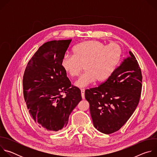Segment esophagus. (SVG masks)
I'll return each mask as SVG.
<instances>
[{"mask_svg":"<svg viewBox=\"0 0 157 157\" xmlns=\"http://www.w3.org/2000/svg\"><path fill=\"white\" fill-rule=\"evenodd\" d=\"M81 96H82V99H84L85 96H84V92H85V89H81Z\"/></svg>","mask_w":157,"mask_h":157,"instance_id":"esophagus-1","label":"esophagus"}]
</instances>
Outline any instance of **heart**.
Masks as SVG:
<instances>
[{
    "label": "heart",
    "instance_id": "b5f03b06",
    "mask_svg": "<svg viewBox=\"0 0 157 157\" xmlns=\"http://www.w3.org/2000/svg\"><path fill=\"white\" fill-rule=\"evenodd\" d=\"M73 55L65 54L61 59L64 71L71 78L78 76L82 69L85 71L75 85L83 87L96 80L104 81L113 73L122 58L121 47L116 43L106 45L98 40L81 42L73 48Z\"/></svg>",
    "mask_w": 157,
    "mask_h": 157
}]
</instances>
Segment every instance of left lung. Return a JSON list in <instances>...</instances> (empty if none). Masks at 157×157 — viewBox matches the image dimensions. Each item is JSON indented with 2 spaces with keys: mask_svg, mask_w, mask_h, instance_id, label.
I'll return each mask as SVG.
<instances>
[{
  "mask_svg": "<svg viewBox=\"0 0 157 157\" xmlns=\"http://www.w3.org/2000/svg\"><path fill=\"white\" fill-rule=\"evenodd\" d=\"M129 54L105 81L85 91L94 126L105 134L118 131L140 101L142 72L135 56Z\"/></svg>",
  "mask_w": 157,
  "mask_h": 157,
  "instance_id": "1",
  "label": "left lung"
}]
</instances>
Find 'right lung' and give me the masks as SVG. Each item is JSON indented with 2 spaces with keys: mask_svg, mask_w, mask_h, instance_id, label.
<instances>
[{
  "mask_svg": "<svg viewBox=\"0 0 157 157\" xmlns=\"http://www.w3.org/2000/svg\"><path fill=\"white\" fill-rule=\"evenodd\" d=\"M71 41L44 43L29 60L23 76L24 97L29 114L40 128L50 133L66 126L71 112L82 99L80 89L71 84L61 66Z\"/></svg>",
  "mask_w": 157,
  "mask_h": 157,
  "instance_id": "obj_1",
  "label": "right lung"
}]
</instances>
